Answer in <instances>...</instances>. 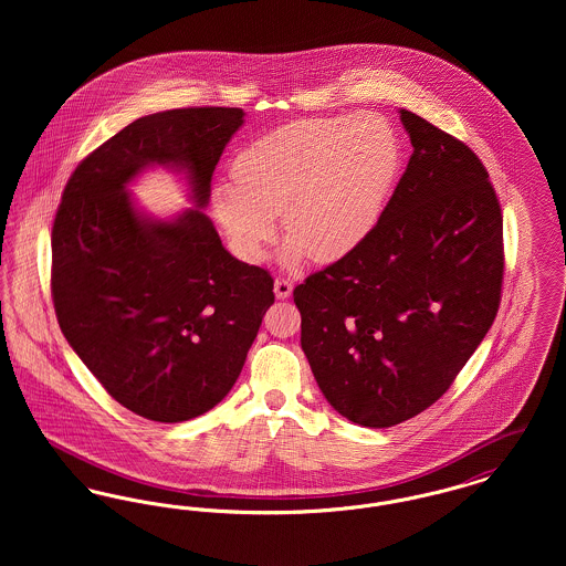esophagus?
Listing matches in <instances>:
<instances>
[{"label": "esophagus", "mask_w": 566, "mask_h": 566, "mask_svg": "<svg viewBox=\"0 0 566 566\" xmlns=\"http://www.w3.org/2000/svg\"><path fill=\"white\" fill-rule=\"evenodd\" d=\"M273 293H275L277 298H289V296L293 295V282L286 280V277H277L273 282Z\"/></svg>", "instance_id": "34e87169"}]
</instances>
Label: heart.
I'll use <instances>...</instances> for the list:
<instances>
[{
	"instance_id": "1",
	"label": "heart",
	"mask_w": 566,
	"mask_h": 566,
	"mask_svg": "<svg viewBox=\"0 0 566 566\" xmlns=\"http://www.w3.org/2000/svg\"><path fill=\"white\" fill-rule=\"evenodd\" d=\"M399 163L397 137L376 116L303 118L243 148L235 185L212 189V214L245 261L263 256L282 214L286 263H337L376 231Z\"/></svg>"
}]
</instances>
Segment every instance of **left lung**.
<instances>
[{"label": "left lung", "mask_w": 566, "mask_h": 566, "mask_svg": "<svg viewBox=\"0 0 566 566\" xmlns=\"http://www.w3.org/2000/svg\"><path fill=\"white\" fill-rule=\"evenodd\" d=\"M413 146L376 231L295 289L301 348L324 399L386 429L431 407L494 323L503 216L478 155L399 109Z\"/></svg>", "instance_id": "8db88e82"}]
</instances>
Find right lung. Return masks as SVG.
Listing matches in <instances>:
<instances>
[{
  "label": "right lung",
  "mask_w": 566,
  "mask_h": 566,
  "mask_svg": "<svg viewBox=\"0 0 566 566\" xmlns=\"http://www.w3.org/2000/svg\"><path fill=\"white\" fill-rule=\"evenodd\" d=\"M240 108L142 116L91 153L63 190L53 227L59 326L123 407L185 422L220 403L242 374L273 303V280L231 256L203 210ZM184 176L192 209L144 211L128 187L148 168Z\"/></svg>",
  "instance_id": "right-lung-1"
}]
</instances>
